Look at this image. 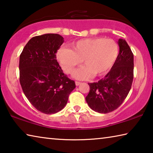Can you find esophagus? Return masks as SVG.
<instances>
[{"label":"esophagus","mask_w":153,"mask_h":153,"mask_svg":"<svg viewBox=\"0 0 153 153\" xmlns=\"http://www.w3.org/2000/svg\"><path fill=\"white\" fill-rule=\"evenodd\" d=\"M75 83H76V86H79V84H81V82H77V81H76Z\"/></svg>","instance_id":"1"}]
</instances>
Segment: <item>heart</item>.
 <instances>
[{"label": "heart", "instance_id": "obj_1", "mask_svg": "<svg viewBox=\"0 0 153 153\" xmlns=\"http://www.w3.org/2000/svg\"><path fill=\"white\" fill-rule=\"evenodd\" d=\"M71 49L61 48L56 57L63 70L67 74L82 62L85 65L75 70L73 76L84 79L101 76L113 65L119 54V46L112 39L91 38L80 40L71 45Z\"/></svg>", "mask_w": 153, "mask_h": 153}]
</instances>
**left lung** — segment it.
<instances>
[{"mask_svg": "<svg viewBox=\"0 0 153 153\" xmlns=\"http://www.w3.org/2000/svg\"><path fill=\"white\" fill-rule=\"evenodd\" d=\"M120 53L110 71L97 82L88 83L86 97L89 107L96 112L108 113L115 110L126 99L134 78V55L126 41L118 40Z\"/></svg>", "mask_w": 153, "mask_h": 153, "instance_id": "obj_1", "label": "left lung"}]
</instances>
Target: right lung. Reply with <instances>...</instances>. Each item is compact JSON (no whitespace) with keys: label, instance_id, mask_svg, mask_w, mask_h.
<instances>
[{"label":"right lung","instance_id":"1","mask_svg":"<svg viewBox=\"0 0 153 153\" xmlns=\"http://www.w3.org/2000/svg\"><path fill=\"white\" fill-rule=\"evenodd\" d=\"M64 42L56 33L31 38L19 56V81L24 94L36 109L45 114L63 109L76 88L64 74L56 53Z\"/></svg>","mask_w":153,"mask_h":153}]
</instances>
